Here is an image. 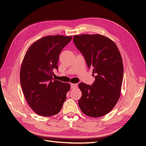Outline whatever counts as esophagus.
I'll use <instances>...</instances> for the list:
<instances>
[{
  "label": "esophagus",
  "mask_w": 146,
  "mask_h": 146,
  "mask_svg": "<svg viewBox=\"0 0 146 146\" xmlns=\"http://www.w3.org/2000/svg\"><path fill=\"white\" fill-rule=\"evenodd\" d=\"M78 86V85L76 83H71L70 84V88H72V89H76Z\"/></svg>",
  "instance_id": "esophagus-1"
}]
</instances>
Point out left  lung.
<instances>
[{"instance_id":"left-lung-1","label":"left lung","mask_w":146,"mask_h":146,"mask_svg":"<svg viewBox=\"0 0 146 146\" xmlns=\"http://www.w3.org/2000/svg\"><path fill=\"white\" fill-rule=\"evenodd\" d=\"M73 41L95 74L92 85L78 84L82 92L78 105L88 116H103L114 108L120 97L123 74L121 54L115 43L103 35H76Z\"/></svg>"}]
</instances>
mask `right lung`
Returning <instances> with one entry per match:
<instances>
[{
    "instance_id": "1",
    "label": "right lung",
    "mask_w": 146,
    "mask_h": 146,
    "mask_svg": "<svg viewBox=\"0 0 146 146\" xmlns=\"http://www.w3.org/2000/svg\"><path fill=\"white\" fill-rule=\"evenodd\" d=\"M72 36H47L35 42L25 54L20 71L22 90L29 106L36 114H58L70 90L69 83L53 78L58 70L60 52Z\"/></svg>"
}]
</instances>
